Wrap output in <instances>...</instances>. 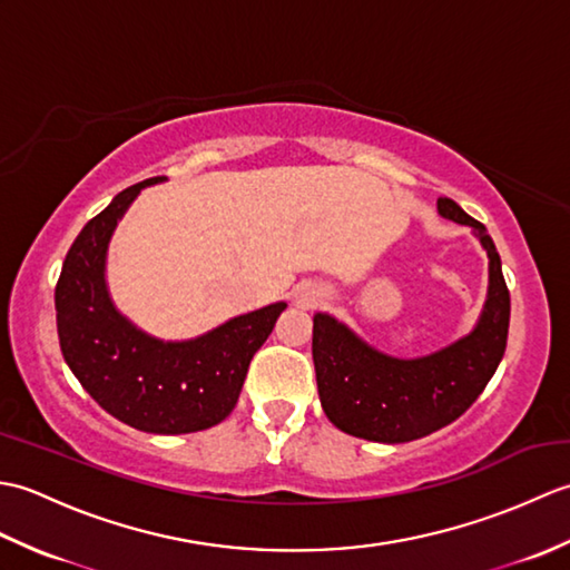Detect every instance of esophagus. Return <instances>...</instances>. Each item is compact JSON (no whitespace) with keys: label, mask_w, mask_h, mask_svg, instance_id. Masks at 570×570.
<instances>
[{"label":"esophagus","mask_w":570,"mask_h":570,"mask_svg":"<svg viewBox=\"0 0 570 570\" xmlns=\"http://www.w3.org/2000/svg\"><path fill=\"white\" fill-rule=\"evenodd\" d=\"M323 298H325V288H321V286H316V284H308V286H304V288H301V292H298L296 304H298L301 308H313V306H318Z\"/></svg>","instance_id":"obj_1"}]
</instances>
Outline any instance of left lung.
Listing matches in <instances>:
<instances>
[{
    "label": "left lung",
    "mask_w": 570,
    "mask_h": 570,
    "mask_svg": "<svg viewBox=\"0 0 570 570\" xmlns=\"http://www.w3.org/2000/svg\"><path fill=\"white\" fill-rule=\"evenodd\" d=\"M439 213L472 227L490 259L488 301L470 335L433 355L399 360L374 350L328 313L313 316V365L323 411L357 439L406 443L448 426L482 394L504 355L510 288L494 242L455 200L439 198Z\"/></svg>",
    "instance_id": "8db88e82"
}]
</instances>
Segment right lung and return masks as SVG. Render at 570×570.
<instances>
[{
  "mask_svg": "<svg viewBox=\"0 0 570 570\" xmlns=\"http://www.w3.org/2000/svg\"><path fill=\"white\" fill-rule=\"evenodd\" d=\"M156 176L117 193L72 242L56 284L60 353L82 390L131 429L193 433L235 409L249 362L274 331L284 301L245 313L193 341L164 343L112 304L105 282L107 245L119 217Z\"/></svg>",
  "mask_w": 570,
  "mask_h": 570,
  "instance_id": "obj_1",
  "label": "right lung"
}]
</instances>
